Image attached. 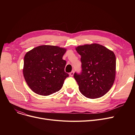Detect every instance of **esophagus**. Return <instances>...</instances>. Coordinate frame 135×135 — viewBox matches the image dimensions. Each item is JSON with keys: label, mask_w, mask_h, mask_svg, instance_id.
<instances>
[{"label": "esophagus", "mask_w": 135, "mask_h": 135, "mask_svg": "<svg viewBox=\"0 0 135 135\" xmlns=\"http://www.w3.org/2000/svg\"><path fill=\"white\" fill-rule=\"evenodd\" d=\"M69 75H70V76H73V75H74V71H72L71 72H70V73H69Z\"/></svg>", "instance_id": "esophagus-1"}]
</instances>
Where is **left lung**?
Listing matches in <instances>:
<instances>
[{"label": "left lung", "mask_w": 135, "mask_h": 135, "mask_svg": "<svg viewBox=\"0 0 135 135\" xmlns=\"http://www.w3.org/2000/svg\"><path fill=\"white\" fill-rule=\"evenodd\" d=\"M81 56L82 72L74 78L80 93L94 99L104 96L114 84L116 73L114 53L100 44L94 43L75 47Z\"/></svg>", "instance_id": "obj_1"}]
</instances>
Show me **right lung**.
I'll list each match as a JSON object with an SVG mask.
<instances>
[{
  "label": "right lung",
  "instance_id": "1",
  "mask_svg": "<svg viewBox=\"0 0 135 135\" xmlns=\"http://www.w3.org/2000/svg\"><path fill=\"white\" fill-rule=\"evenodd\" d=\"M66 49L40 45L27 52L24 57L23 73L30 89L37 94L48 96L59 91L68 74L62 57Z\"/></svg>",
  "mask_w": 135,
  "mask_h": 135
}]
</instances>
